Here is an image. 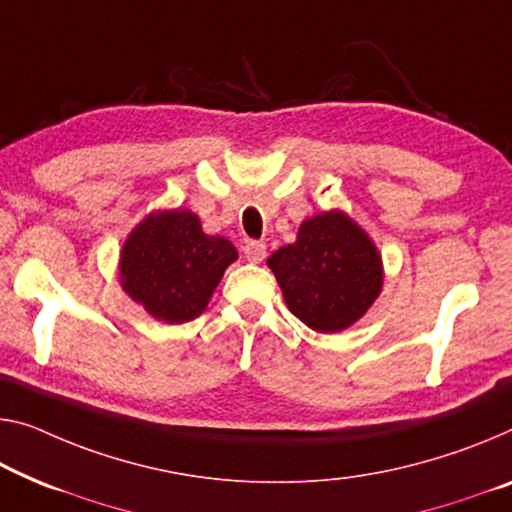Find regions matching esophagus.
Here are the masks:
<instances>
[{
  "instance_id": "obj_1",
  "label": "esophagus",
  "mask_w": 512,
  "mask_h": 512,
  "mask_svg": "<svg viewBox=\"0 0 512 512\" xmlns=\"http://www.w3.org/2000/svg\"><path fill=\"white\" fill-rule=\"evenodd\" d=\"M245 258L249 263H261L263 258L267 256V247L263 245V242H258V240H251V242H247L245 245Z\"/></svg>"
}]
</instances>
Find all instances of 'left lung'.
<instances>
[{
    "instance_id": "8db88e82",
    "label": "left lung",
    "mask_w": 512,
    "mask_h": 512,
    "mask_svg": "<svg viewBox=\"0 0 512 512\" xmlns=\"http://www.w3.org/2000/svg\"><path fill=\"white\" fill-rule=\"evenodd\" d=\"M290 313L322 334L343 332L382 290V258L341 210L302 222L297 240L267 258Z\"/></svg>"
}]
</instances>
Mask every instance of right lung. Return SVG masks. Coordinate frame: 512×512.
Here are the masks:
<instances>
[{
  "label": "right lung",
  "mask_w": 512,
  "mask_h": 512,
  "mask_svg": "<svg viewBox=\"0 0 512 512\" xmlns=\"http://www.w3.org/2000/svg\"><path fill=\"white\" fill-rule=\"evenodd\" d=\"M235 258L231 242L203 233L192 210H162L128 235L119 279L125 293L153 318L180 325L206 311Z\"/></svg>",
  "instance_id": "1"
}]
</instances>
